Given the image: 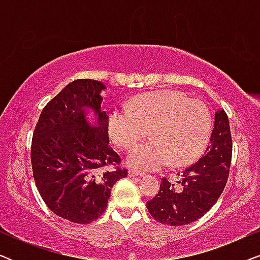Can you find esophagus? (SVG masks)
Returning <instances> with one entry per match:
<instances>
[{
  "instance_id": "34e87169",
  "label": "esophagus",
  "mask_w": 260,
  "mask_h": 260,
  "mask_svg": "<svg viewBox=\"0 0 260 260\" xmlns=\"http://www.w3.org/2000/svg\"><path fill=\"white\" fill-rule=\"evenodd\" d=\"M127 174H129V176H143V173L138 172V170H134V169H130L129 172H127Z\"/></svg>"
}]
</instances>
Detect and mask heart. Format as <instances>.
I'll list each match as a JSON object with an SVG mask.
<instances>
[{
    "instance_id": "b5f03b06",
    "label": "heart",
    "mask_w": 260,
    "mask_h": 260,
    "mask_svg": "<svg viewBox=\"0 0 260 260\" xmlns=\"http://www.w3.org/2000/svg\"><path fill=\"white\" fill-rule=\"evenodd\" d=\"M126 108L110 113L106 131L119 149H127L144 136L147 143L131 148L126 162L140 170L169 165L183 167L200 157L212 133V115L199 99H187L180 91L158 90L135 97Z\"/></svg>"
}]
</instances>
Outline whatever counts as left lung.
Returning <instances> with one entry per match:
<instances>
[{
  "mask_svg": "<svg viewBox=\"0 0 260 260\" xmlns=\"http://www.w3.org/2000/svg\"><path fill=\"white\" fill-rule=\"evenodd\" d=\"M232 159V137L229 117L223 110L214 116L209 145L205 155L184 169L179 184L162 179L155 198L147 208L156 221L169 226H183L197 221L218 201L229 179Z\"/></svg>",
  "mask_w": 260,
  "mask_h": 260,
  "instance_id": "1",
  "label": "left lung"
}]
</instances>
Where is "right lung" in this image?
<instances>
[{"label":"right lung","instance_id":"obj_1","mask_svg":"<svg viewBox=\"0 0 260 260\" xmlns=\"http://www.w3.org/2000/svg\"><path fill=\"white\" fill-rule=\"evenodd\" d=\"M104 90L98 80L70 83L42 110L31 140V168L42 200L74 223L98 219L113 184L127 176L126 169L105 170L120 158L109 147V116L101 108Z\"/></svg>","mask_w":260,"mask_h":260}]
</instances>
